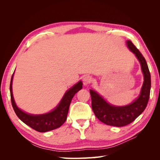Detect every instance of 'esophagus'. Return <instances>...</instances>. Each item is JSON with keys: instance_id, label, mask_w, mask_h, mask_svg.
I'll return each mask as SVG.
<instances>
[{"instance_id": "34e87169", "label": "esophagus", "mask_w": 160, "mask_h": 160, "mask_svg": "<svg viewBox=\"0 0 160 160\" xmlns=\"http://www.w3.org/2000/svg\"><path fill=\"white\" fill-rule=\"evenodd\" d=\"M83 84L84 85H88V84H89L92 81V78L89 75H86L83 77Z\"/></svg>"}]
</instances>
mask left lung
<instances>
[{
  "mask_svg": "<svg viewBox=\"0 0 160 160\" xmlns=\"http://www.w3.org/2000/svg\"><path fill=\"white\" fill-rule=\"evenodd\" d=\"M126 44L129 51L137 57L143 75V85L138 98L127 105L116 106L106 101L95 90H89L91 107L95 116L101 122L111 126L123 127L133 122L146 109L149 98L151 76L146 61L132 41H127Z\"/></svg>",
  "mask_w": 160,
  "mask_h": 160,
  "instance_id": "obj_1",
  "label": "left lung"
}]
</instances>
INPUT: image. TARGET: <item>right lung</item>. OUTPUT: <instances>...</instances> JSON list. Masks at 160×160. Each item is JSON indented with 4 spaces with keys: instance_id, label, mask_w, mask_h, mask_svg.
Returning <instances> with one entry per match:
<instances>
[{
    "instance_id": "1",
    "label": "right lung",
    "mask_w": 160,
    "mask_h": 160,
    "mask_svg": "<svg viewBox=\"0 0 160 160\" xmlns=\"http://www.w3.org/2000/svg\"><path fill=\"white\" fill-rule=\"evenodd\" d=\"M13 75L14 73L11 77L10 92L11 103L14 112L23 123L38 132H47L60 128L67 119L72 99L75 93L83 88V83L81 81H79L65 92L59 103L55 108L46 113L33 115L26 113L18 108L14 101L12 88Z\"/></svg>"
}]
</instances>
